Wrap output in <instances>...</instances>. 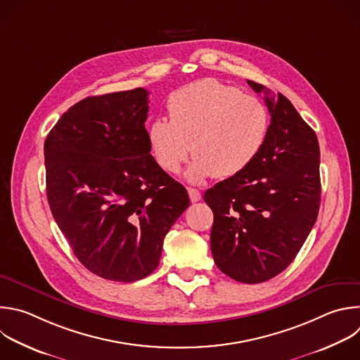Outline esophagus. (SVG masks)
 I'll list each match as a JSON object with an SVG mask.
<instances>
[{
	"instance_id": "34e87169",
	"label": "esophagus",
	"mask_w": 360,
	"mask_h": 360,
	"mask_svg": "<svg viewBox=\"0 0 360 360\" xmlns=\"http://www.w3.org/2000/svg\"><path fill=\"white\" fill-rule=\"evenodd\" d=\"M188 193H189V199H191V202H192V203L199 202V200H200V198H202L200 192H199L198 189H195V188H188Z\"/></svg>"
}]
</instances>
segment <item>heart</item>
Masks as SVG:
<instances>
[{
    "instance_id": "obj_1",
    "label": "heart",
    "mask_w": 360,
    "mask_h": 360,
    "mask_svg": "<svg viewBox=\"0 0 360 360\" xmlns=\"http://www.w3.org/2000/svg\"><path fill=\"white\" fill-rule=\"evenodd\" d=\"M168 112L169 120L155 118L148 127L151 154L164 171L176 174L192 150L196 158L186 178L195 184L243 172L262 153L270 130L263 100L216 79L174 91Z\"/></svg>"
}]
</instances>
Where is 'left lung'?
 <instances>
[{"instance_id": "8db88e82", "label": "left lung", "mask_w": 360, "mask_h": 360, "mask_svg": "<svg viewBox=\"0 0 360 360\" xmlns=\"http://www.w3.org/2000/svg\"><path fill=\"white\" fill-rule=\"evenodd\" d=\"M266 93L271 122L259 157L203 195L213 212L210 249L230 278L264 283L284 271L314 227L321 202L319 144L291 101Z\"/></svg>"}]
</instances>
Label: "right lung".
<instances>
[{
  "mask_svg": "<svg viewBox=\"0 0 360 360\" xmlns=\"http://www.w3.org/2000/svg\"><path fill=\"white\" fill-rule=\"evenodd\" d=\"M147 115L143 87L86 97L44 147L55 221L89 271L118 283L158 267L165 234L191 203L150 154Z\"/></svg>",
  "mask_w": 360,
  "mask_h": 360,
  "instance_id": "obj_1",
  "label": "right lung"
}]
</instances>
